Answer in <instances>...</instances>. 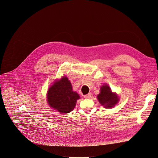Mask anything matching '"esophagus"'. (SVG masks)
<instances>
[{"label":"esophagus","mask_w":158,"mask_h":158,"mask_svg":"<svg viewBox=\"0 0 158 158\" xmlns=\"http://www.w3.org/2000/svg\"><path fill=\"white\" fill-rule=\"evenodd\" d=\"M92 97H93V95H92V93H89L88 94L84 95V98H92Z\"/></svg>","instance_id":"esophagus-1"}]
</instances>
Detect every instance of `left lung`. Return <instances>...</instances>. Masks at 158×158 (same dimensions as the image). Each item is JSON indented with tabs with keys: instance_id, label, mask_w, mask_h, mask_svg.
Wrapping results in <instances>:
<instances>
[{
	"instance_id": "8db88e82",
	"label": "left lung",
	"mask_w": 158,
	"mask_h": 158,
	"mask_svg": "<svg viewBox=\"0 0 158 158\" xmlns=\"http://www.w3.org/2000/svg\"><path fill=\"white\" fill-rule=\"evenodd\" d=\"M100 103L105 108H113L119 102V98L116 93H113L108 85H103L100 88V92L97 96Z\"/></svg>"
}]
</instances>
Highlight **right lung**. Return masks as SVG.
<instances>
[{
	"label": "right lung",
	"mask_w": 158,
	"mask_h": 158,
	"mask_svg": "<svg viewBox=\"0 0 158 158\" xmlns=\"http://www.w3.org/2000/svg\"><path fill=\"white\" fill-rule=\"evenodd\" d=\"M79 98V94L73 91L71 84L66 76L56 80L50 87L47 94L48 105L62 114L72 111Z\"/></svg>",
	"instance_id": "1"
}]
</instances>
